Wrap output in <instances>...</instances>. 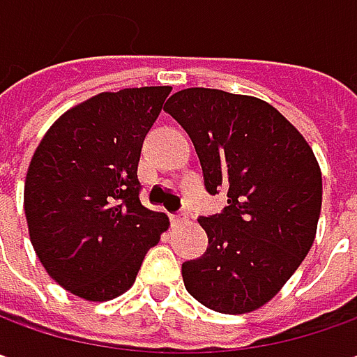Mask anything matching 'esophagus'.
Returning a JSON list of instances; mask_svg holds the SVG:
<instances>
[{
    "label": "esophagus",
    "mask_w": 357,
    "mask_h": 357,
    "mask_svg": "<svg viewBox=\"0 0 357 357\" xmlns=\"http://www.w3.org/2000/svg\"><path fill=\"white\" fill-rule=\"evenodd\" d=\"M169 221H172V225H174V227H179L181 223H185V221H188V215H172L169 217Z\"/></svg>",
    "instance_id": "34e87169"
}]
</instances>
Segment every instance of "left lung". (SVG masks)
Here are the masks:
<instances>
[{"mask_svg": "<svg viewBox=\"0 0 357 357\" xmlns=\"http://www.w3.org/2000/svg\"><path fill=\"white\" fill-rule=\"evenodd\" d=\"M190 134L205 188L227 193L221 215L203 217L207 251L181 264L203 306L247 314L277 296L312 247L322 174L310 144L257 96L183 89L164 106Z\"/></svg>", "mask_w": 357, "mask_h": 357, "instance_id": "8db88e82", "label": "left lung"}]
</instances>
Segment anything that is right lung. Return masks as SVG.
Listing matches in <instances>:
<instances>
[{
	"label": "right lung",
	"instance_id": "1",
	"mask_svg": "<svg viewBox=\"0 0 357 357\" xmlns=\"http://www.w3.org/2000/svg\"><path fill=\"white\" fill-rule=\"evenodd\" d=\"M172 86L100 93L47 130L25 178L29 239L47 275L89 302L134 284L146 252L169 227L138 199L142 142Z\"/></svg>",
	"mask_w": 357,
	"mask_h": 357
}]
</instances>
